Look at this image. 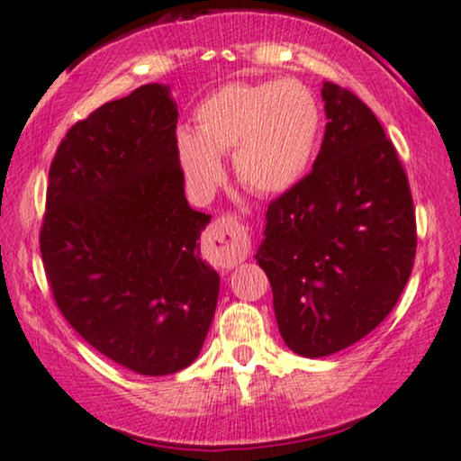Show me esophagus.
Here are the masks:
<instances>
[{"label": "esophagus", "instance_id": "1", "mask_svg": "<svg viewBox=\"0 0 461 461\" xmlns=\"http://www.w3.org/2000/svg\"><path fill=\"white\" fill-rule=\"evenodd\" d=\"M211 240L214 242V266L221 270L231 267L247 259L249 231L236 217H221L211 225Z\"/></svg>", "mask_w": 461, "mask_h": 461}]
</instances>
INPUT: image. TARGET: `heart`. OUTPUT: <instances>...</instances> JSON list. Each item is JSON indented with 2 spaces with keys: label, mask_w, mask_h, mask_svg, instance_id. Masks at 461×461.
Segmentation results:
<instances>
[{
  "label": "heart",
  "mask_w": 461,
  "mask_h": 461,
  "mask_svg": "<svg viewBox=\"0 0 461 461\" xmlns=\"http://www.w3.org/2000/svg\"><path fill=\"white\" fill-rule=\"evenodd\" d=\"M321 110L300 80L227 83L197 104L195 131L174 138L185 180L211 195L225 176L221 157L234 153L236 176L259 194H281L304 176L317 149Z\"/></svg>",
  "instance_id": "1"
}]
</instances>
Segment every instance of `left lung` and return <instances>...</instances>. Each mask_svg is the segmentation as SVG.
<instances>
[{
    "mask_svg": "<svg viewBox=\"0 0 461 461\" xmlns=\"http://www.w3.org/2000/svg\"><path fill=\"white\" fill-rule=\"evenodd\" d=\"M321 95L328 125L312 172L267 206L255 255L285 345L304 357L368 336L398 304L417 250L393 142L353 91L323 83Z\"/></svg>",
    "mask_w": 461,
    "mask_h": 461,
    "instance_id": "8db88e82",
    "label": "left lung"
}]
</instances>
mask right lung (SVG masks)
Here are the masks:
<instances>
[{"instance_id": "right-lung-1", "label": "right lung", "mask_w": 461, "mask_h": 461, "mask_svg": "<svg viewBox=\"0 0 461 461\" xmlns=\"http://www.w3.org/2000/svg\"><path fill=\"white\" fill-rule=\"evenodd\" d=\"M178 108L144 85L69 127L50 163L40 253L52 298L93 348L144 376L194 364L219 298L200 258L211 214L185 197Z\"/></svg>"}]
</instances>
